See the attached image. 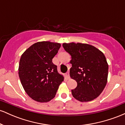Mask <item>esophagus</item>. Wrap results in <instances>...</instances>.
<instances>
[{"mask_svg":"<svg viewBox=\"0 0 125 125\" xmlns=\"http://www.w3.org/2000/svg\"><path fill=\"white\" fill-rule=\"evenodd\" d=\"M66 76L67 79H70V75H69V72H67L66 73Z\"/></svg>","mask_w":125,"mask_h":125,"instance_id":"esophagus-1","label":"esophagus"}]
</instances>
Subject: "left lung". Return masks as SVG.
I'll return each instance as SVG.
<instances>
[{
  "mask_svg": "<svg viewBox=\"0 0 125 125\" xmlns=\"http://www.w3.org/2000/svg\"><path fill=\"white\" fill-rule=\"evenodd\" d=\"M63 47L71 54L70 76L77 82L73 96L82 102L96 98L107 83L108 64L104 54L88 44L63 43Z\"/></svg>",
  "mask_w": 125,
  "mask_h": 125,
  "instance_id": "obj_1",
  "label": "left lung"
}]
</instances>
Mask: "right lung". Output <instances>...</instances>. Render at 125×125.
<instances>
[{
    "mask_svg": "<svg viewBox=\"0 0 125 125\" xmlns=\"http://www.w3.org/2000/svg\"><path fill=\"white\" fill-rule=\"evenodd\" d=\"M61 44L41 42L32 44L21 56L19 76L22 86L32 99L47 102L54 98L64 77L58 72L52 59Z\"/></svg>",
    "mask_w": 125,
    "mask_h": 125,
    "instance_id": "1",
    "label": "right lung"
}]
</instances>
